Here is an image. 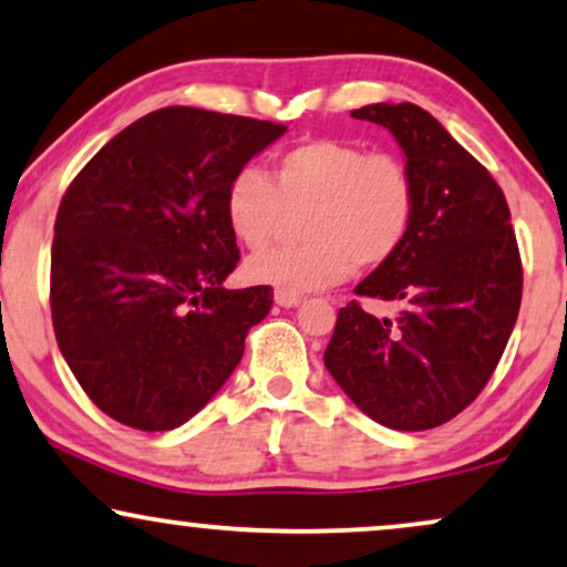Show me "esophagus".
<instances>
[{"label": "esophagus", "instance_id": "1", "mask_svg": "<svg viewBox=\"0 0 567 567\" xmlns=\"http://www.w3.org/2000/svg\"><path fill=\"white\" fill-rule=\"evenodd\" d=\"M275 303L282 306V308H292V306L300 303V296H298V292L277 290V292H275Z\"/></svg>", "mask_w": 567, "mask_h": 567}]
</instances>
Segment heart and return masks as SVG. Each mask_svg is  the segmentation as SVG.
I'll return each mask as SVG.
<instances>
[{
	"mask_svg": "<svg viewBox=\"0 0 567 567\" xmlns=\"http://www.w3.org/2000/svg\"><path fill=\"white\" fill-rule=\"evenodd\" d=\"M303 214V246L267 250L246 261V277L288 292L327 290L353 267H384L400 254L415 219V181L392 152L342 138H311L277 154L271 172H235L225 221L250 250L267 248Z\"/></svg>",
	"mask_w": 567,
	"mask_h": 567,
	"instance_id": "b5f03b06",
	"label": "heart"
}]
</instances>
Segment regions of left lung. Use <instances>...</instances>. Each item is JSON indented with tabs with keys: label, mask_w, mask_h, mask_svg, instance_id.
I'll use <instances>...</instances> for the list:
<instances>
[{
	"label": "left lung",
	"mask_w": 567,
	"mask_h": 567,
	"mask_svg": "<svg viewBox=\"0 0 567 567\" xmlns=\"http://www.w3.org/2000/svg\"><path fill=\"white\" fill-rule=\"evenodd\" d=\"M395 135L415 181L405 246L355 296L395 300L374 317L350 300L337 313L324 367L377 424L442 426L489 382L518 319L523 269L505 193L474 156L415 104L350 112Z\"/></svg>",
	"instance_id": "8db88e82"
}]
</instances>
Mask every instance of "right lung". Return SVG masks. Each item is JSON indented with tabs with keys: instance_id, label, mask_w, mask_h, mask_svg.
I'll list each match as a JSON object with an SVG mask.
<instances>
[{
	"instance_id": "right-lung-1",
	"label": "right lung",
	"mask_w": 567,
	"mask_h": 567,
	"mask_svg": "<svg viewBox=\"0 0 567 567\" xmlns=\"http://www.w3.org/2000/svg\"><path fill=\"white\" fill-rule=\"evenodd\" d=\"M285 131L164 106L114 135L62 196L49 288L56 346L120 424L167 432L193 419L269 313V285H221L240 261L225 190Z\"/></svg>"
}]
</instances>
